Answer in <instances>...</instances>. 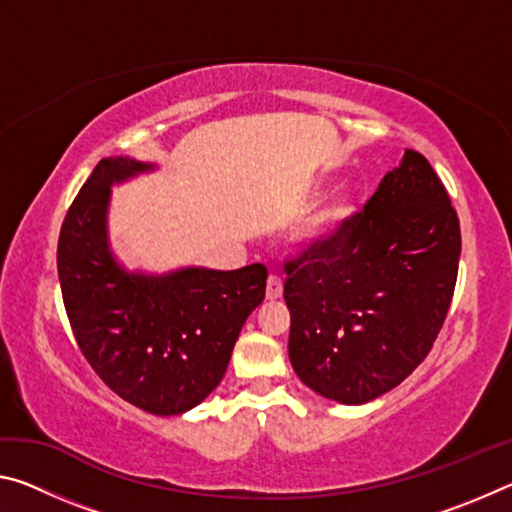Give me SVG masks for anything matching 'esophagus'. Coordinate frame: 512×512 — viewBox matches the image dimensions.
Segmentation results:
<instances>
[{
    "label": "esophagus",
    "instance_id": "esophagus-1",
    "mask_svg": "<svg viewBox=\"0 0 512 512\" xmlns=\"http://www.w3.org/2000/svg\"><path fill=\"white\" fill-rule=\"evenodd\" d=\"M282 289H284V284H282L280 277H277V275L268 277V282H266V300L282 298Z\"/></svg>",
    "mask_w": 512,
    "mask_h": 512
}]
</instances>
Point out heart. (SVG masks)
<instances>
[{"instance_id": "b5f03b06", "label": "heart", "mask_w": 512, "mask_h": 512, "mask_svg": "<svg viewBox=\"0 0 512 512\" xmlns=\"http://www.w3.org/2000/svg\"><path fill=\"white\" fill-rule=\"evenodd\" d=\"M359 212L357 196L350 192H339L318 205L298 228L296 241L300 248H323L339 239Z\"/></svg>"}]
</instances>
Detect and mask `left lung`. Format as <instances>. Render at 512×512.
<instances>
[{
  "instance_id": "8db88e82",
  "label": "left lung",
  "mask_w": 512,
  "mask_h": 512,
  "mask_svg": "<svg viewBox=\"0 0 512 512\" xmlns=\"http://www.w3.org/2000/svg\"><path fill=\"white\" fill-rule=\"evenodd\" d=\"M458 257L445 187L406 149L339 239L287 264L289 359L302 384L339 404L402 384L445 323Z\"/></svg>"
}]
</instances>
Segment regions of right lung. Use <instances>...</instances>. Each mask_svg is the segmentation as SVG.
I'll use <instances>...</instances> for the list:
<instances>
[{"instance_id":"right-lung-1","label":"right lung","mask_w":512,"mask_h":512,"mask_svg":"<svg viewBox=\"0 0 512 512\" xmlns=\"http://www.w3.org/2000/svg\"><path fill=\"white\" fill-rule=\"evenodd\" d=\"M153 171L158 164L128 155L94 167L60 228L58 280L94 372L137 409L180 415L221 384L241 327L262 305L268 273L262 264L131 271L110 244L112 187Z\"/></svg>"}]
</instances>
